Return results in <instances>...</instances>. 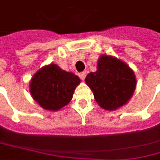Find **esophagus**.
I'll return each mask as SVG.
<instances>
[{
  "label": "esophagus",
  "instance_id": "1",
  "mask_svg": "<svg viewBox=\"0 0 160 160\" xmlns=\"http://www.w3.org/2000/svg\"><path fill=\"white\" fill-rule=\"evenodd\" d=\"M85 77H86V71H83V72L79 73V78H81V80H84Z\"/></svg>",
  "mask_w": 160,
  "mask_h": 160
}]
</instances>
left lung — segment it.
<instances>
[{"label": "left lung", "mask_w": 160, "mask_h": 160, "mask_svg": "<svg viewBox=\"0 0 160 160\" xmlns=\"http://www.w3.org/2000/svg\"><path fill=\"white\" fill-rule=\"evenodd\" d=\"M97 69L87 75L85 82L99 106L115 111L127 103L137 85L132 69L123 61L107 55L99 57Z\"/></svg>", "instance_id": "left-lung-1"}]
</instances>
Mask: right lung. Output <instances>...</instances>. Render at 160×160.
<instances>
[{
    "label": "right lung",
    "mask_w": 160,
    "mask_h": 160,
    "mask_svg": "<svg viewBox=\"0 0 160 160\" xmlns=\"http://www.w3.org/2000/svg\"><path fill=\"white\" fill-rule=\"evenodd\" d=\"M80 78L51 63L40 69L32 78L29 91L44 110L57 112L70 102Z\"/></svg>",
    "instance_id": "obj_1"
}]
</instances>
